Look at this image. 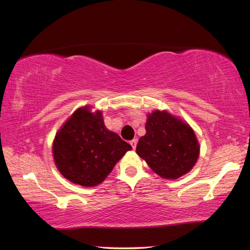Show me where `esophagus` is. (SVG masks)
Segmentation results:
<instances>
[{
  "label": "esophagus",
  "mask_w": 250,
  "mask_h": 250,
  "mask_svg": "<svg viewBox=\"0 0 250 250\" xmlns=\"http://www.w3.org/2000/svg\"><path fill=\"white\" fill-rule=\"evenodd\" d=\"M130 144H131L132 148H133V149H135V148H136V144H137V140H132V141L130 142Z\"/></svg>",
  "instance_id": "obj_1"
}]
</instances>
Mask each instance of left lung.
<instances>
[{"label":"left lung","instance_id":"obj_1","mask_svg":"<svg viewBox=\"0 0 250 250\" xmlns=\"http://www.w3.org/2000/svg\"><path fill=\"white\" fill-rule=\"evenodd\" d=\"M145 128L136 153L153 172L166 179H176L193 167L200 146L187 124L167 111L155 110L148 115Z\"/></svg>","mask_w":250,"mask_h":250}]
</instances>
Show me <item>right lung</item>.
Here are the masks:
<instances>
[{
	"instance_id": "right-lung-1",
	"label": "right lung",
	"mask_w": 250,
	"mask_h": 250,
	"mask_svg": "<svg viewBox=\"0 0 250 250\" xmlns=\"http://www.w3.org/2000/svg\"><path fill=\"white\" fill-rule=\"evenodd\" d=\"M132 149L104 125L102 113L77 109L58 132L52 146L56 166L74 184L93 187L113 171L116 163Z\"/></svg>"
}]
</instances>
